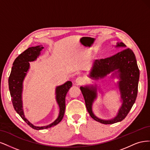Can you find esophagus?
<instances>
[{"label": "esophagus", "mask_w": 150, "mask_h": 150, "mask_svg": "<svg viewBox=\"0 0 150 150\" xmlns=\"http://www.w3.org/2000/svg\"><path fill=\"white\" fill-rule=\"evenodd\" d=\"M83 79L81 78V77H78L75 80V83H76V85H81L82 83H83Z\"/></svg>", "instance_id": "34e87169"}]
</instances>
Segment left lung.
<instances>
[{"label": "left lung", "mask_w": 150, "mask_h": 150, "mask_svg": "<svg viewBox=\"0 0 150 150\" xmlns=\"http://www.w3.org/2000/svg\"><path fill=\"white\" fill-rule=\"evenodd\" d=\"M116 48L126 47L123 42H117ZM111 74L112 78H117V86L120 90L122 106L116 117L110 120L98 118L92 110L93 103L97 98V85L95 84L80 86L85 99L86 110L90 117L103 124H113L122 121L132 109L137 96L139 70L136 57L129 49H124L105 59L96 60L88 76L93 80L103 79Z\"/></svg>", "instance_id": "1"}]
</instances>
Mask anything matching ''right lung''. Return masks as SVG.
I'll return each mask as SVG.
<instances>
[{
  "mask_svg": "<svg viewBox=\"0 0 150 150\" xmlns=\"http://www.w3.org/2000/svg\"><path fill=\"white\" fill-rule=\"evenodd\" d=\"M43 48L44 47H43L42 45L29 47L22 54L19 55L13 63L11 74L8 78V88L14 109L31 128L37 130L49 128L55 126L61 122L65 113L66 95L72 86L71 81H67L64 84L56 87L55 98L60 110L59 116L54 122L47 126L37 127L33 125L25 118L22 103L23 82L30 69L29 62L37 60L40 55V52Z\"/></svg>",
  "mask_w": 150,
  "mask_h": 150,
  "instance_id": "1",
  "label": "right lung"
}]
</instances>
